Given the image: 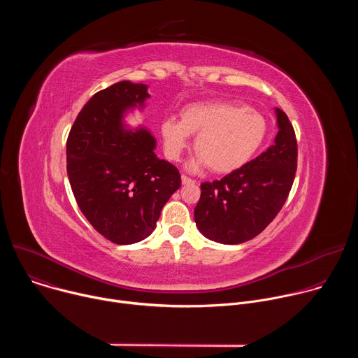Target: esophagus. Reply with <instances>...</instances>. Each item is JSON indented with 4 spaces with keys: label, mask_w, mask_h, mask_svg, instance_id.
Instances as JSON below:
<instances>
[{
    "label": "esophagus",
    "mask_w": 358,
    "mask_h": 358,
    "mask_svg": "<svg viewBox=\"0 0 358 358\" xmlns=\"http://www.w3.org/2000/svg\"><path fill=\"white\" fill-rule=\"evenodd\" d=\"M181 181H182V184H194L195 181L192 180V178H189V177H187V176H181Z\"/></svg>",
    "instance_id": "1"
}]
</instances>
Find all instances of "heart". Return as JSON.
I'll list each match as a JSON object with an SVG mask.
<instances>
[{"instance_id": "b5f03b06", "label": "heart", "mask_w": 358, "mask_h": 358, "mask_svg": "<svg viewBox=\"0 0 358 358\" xmlns=\"http://www.w3.org/2000/svg\"><path fill=\"white\" fill-rule=\"evenodd\" d=\"M160 133L166 155L178 160L195 136L196 156L191 170L210 167L213 173L228 174L243 167L262 145L266 122L257 110L225 101L192 103L181 110L180 120L167 117Z\"/></svg>"}]
</instances>
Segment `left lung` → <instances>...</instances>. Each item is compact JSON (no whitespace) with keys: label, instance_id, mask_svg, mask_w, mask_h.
<instances>
[{"label":"left lung","instance_id":"left-lung-1","mask_svg":"<svg viewBox=\"0 0 358 358\" xmlns=\"http://www.w3.org/2000/svg\"><path fill=\"white\" fill-rule=\"evenodd\" d=\"M279 131L261 156L221 180L201 184L194 210L199 232L236 245L259 235L287 199L297 169V141L286 113L275 109Z\"/></svg>","mask_w":358,"mask_h":358}]
</instances>
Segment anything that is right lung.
Returning a JSON list of instances; mask_svg holds the SVG:
<instances>
[{
	"mask_svg": "<svg viewBox=\"0 0 358 358\" xmlns=\"http://www.w3.org/2000/svg\"><path fill=\"white\" fill-rule=\"evenodd\" d=\"M147 85L117 82L94 93L66 141V170L75 199L90 225L117 245L143 241L180 188L181 176L156 152V138L126 130L124 113L143 108Z\"/></svg>",
	"mask_w": 358,
	"mask_h": 358,
	"instance_id": "add662e5",
	"label": "right lung"
}]
</instances>
